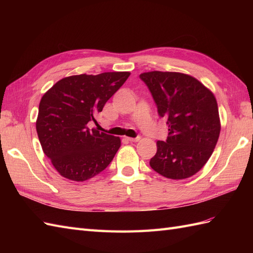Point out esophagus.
I'll return each instance as SVG.
<instances>
[{
  "label": "esophagus",
  "mask_w": 253,
  "mask_h": 253,
  "mask_svg": "<svg viewBox=\"0 0 253 253\" xmlns=\"http://www.w3.org/2000/svg\"><path fill=\"white\" fill-rule=\"evenodd\" d=\"M127 139V140L128 141H130V142H137V141H139V140H140V137H136V138H131V137H127L126 138Z\"/></svg>",
  "instance_id": "34e87169"
}]
</instances>
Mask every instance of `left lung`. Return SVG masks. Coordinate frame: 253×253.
<instances>
[{"label": "left lung", "mask_w": 253, "mask_h": 253, "mask_svg": "<svg viewBox=\"0 0 253 253\" xmlns=\"http://www.w3.org/2000/svg\"><path fill=\"white\" fill-rule=\"evenodd\" d=\"M140 78L169 125V137L157 142L150 166L169 179L193 176L206 165L219 137L215 96L198 79L182 73L154 71Z\"/></svg>", "instance_id": "8db88e82"}]
</instances>
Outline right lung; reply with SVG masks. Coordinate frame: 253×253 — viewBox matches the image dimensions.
<instances>
[{
	"label": "right lung",
	"instance_id": "1",
	"mask_svg": "<svg viewBox=\"0 0 253 253\" xmlns=\"http://www.w3.org/2000/svg\"><path fill=\"white\" fill-rule=\"evenodd\" d=\"M129 72L74 75L53 85L41 98L36 122L42 150L61 176L84 181L104 170L121 147L120 137L90 129L105 103Z\"/></svg>",
	"mask_w": 253,
	"mask_h": 253
}]
</instances>
